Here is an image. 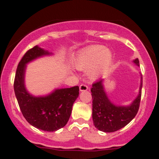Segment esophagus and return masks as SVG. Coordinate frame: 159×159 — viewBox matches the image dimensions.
Instances as JSON below:
<instances>
[{"mask_svg":"<svg viewBox=\"0 0 159 159\" xmlns=\"http://www.w3.org/2000/svg\"><path fill=\"white\" fill-rule=\"evenodd\" d=\"M79 89L81 91H87V90L89 89V87H88L86 84H82L79 86Z\"/></svg>","mask_w":159,"mask_h":159,"instance_id":"34e87169","label":"esophagus"}]
</instances>
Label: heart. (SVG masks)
<instances>
[{
    "label": "heart",
    "instance_id": "obj_1",
    "mask_svg": "<svg viewBox=\"0 0 159 159\" xmlns=\"http://www.w3.org/2000/svg\"><path fill=\"white\" fill-rule=\"evenodd\" d=\"M112 53L105 46H91L80 51L74 59V65L79 70H87L90 79H96L101 72L111 63Z\"/></svg>",
    "mask_w": 159,
    "mask_h": 159
}]
</instances>
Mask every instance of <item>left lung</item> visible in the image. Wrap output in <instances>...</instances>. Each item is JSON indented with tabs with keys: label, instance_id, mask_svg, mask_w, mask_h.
Instances as JSON below:
<instances>
[{
	"label": "left lung",
	"instance_id": "8db88e82",
	"mask_svg": "<svg viewBox=\"0 0 159 159\" xmlns=\"http://www.w3.org/2000/svg\"><path fill=\"white\" fill-rule=\"evenodd\" d=\"M133 63L139 66L138 58L133 60ZM140 76L139 94L129 105H117L111 102L105 91L103 78L92 84V119L96 129L104 132H113L127 125L135 117L142 96V77Z\"/></svg>",
	"mask_w": 159,
	"mask_h": 159
}]
</instances>
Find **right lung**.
<instances>
[{"label": "right lung", "mask_w": 159, "mask_h": 159, "mask_svg": "<svg viewBox=\"0 0 159 159\" xmlns=\"http://www.w3.org/2000/svg\"><path fill=\"white\" fill-rule=\"evenodd\" d=\"M52 53L34 46L25 53L16 70L14 89L24 117L30 125L46 131L61 129L69 120L74 102L79 94V87L54 89L47 95L34 96L25 87L27 65Z\"/></svg>", "instance_id": "right-lung-1"}]
</instances>
